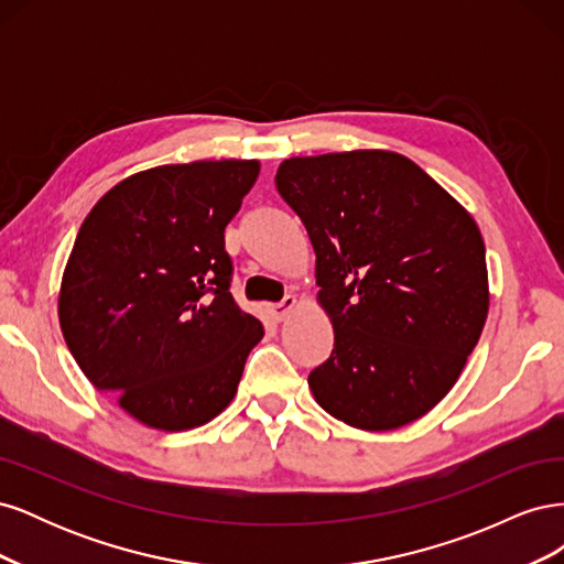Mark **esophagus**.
Returning a JSON list of instances; mask_svg holds the SVG:
<instances>
[{
	"label": "esophagus",
	"mask_w": 564,
	"mask_h": 564,
	"mask_svg": "<svg viewBox=\"0 0 564 564\" xmlns=\"http://www.w3.org/2000/svg\"><path fill=\"white\" fill-rule=\"evenodd\" d=\"M296 296H284L280 303H268V313L272 315V319L282 322L289 313H292L296 308Z\"/></svg>",
	"instance_id": "34e87169"
}]
</instances>
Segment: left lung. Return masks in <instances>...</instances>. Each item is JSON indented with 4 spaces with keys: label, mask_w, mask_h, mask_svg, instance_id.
Instances as JSON below:
<instances>
[{
    "label": "left lung",
    "mask_w": 564,
    "mask_h": 564,
    "mask_svg": "<svg viewBox=\"0 0 564 564\" xmlns=\"http://www.w3.org/2000/svg\"><path fill=\"white\" fill-rule=\"evenodd\" d=\"M275 185L308 230L317 301L334 327L332 357L308 377L317 404L360 431L429 414L489 311L473 216L390 150L284 160Z\"/></svg>",
    "instance_id": "8db88e82"
}]
</instances>
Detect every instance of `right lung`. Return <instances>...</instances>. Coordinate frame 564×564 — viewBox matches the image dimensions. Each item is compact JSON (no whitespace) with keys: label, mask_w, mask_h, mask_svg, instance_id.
I'll list each match as a JSON object with an SVG mask.
<instances>
[{"label":"right lung","mask_w":564,"mask_h":564,"mask_svg":"<svg viewBox=\"0 0 564 564\" xmlns=\"http://www.w3.org/2000/svg\"><path fill=\"white\" fill-rule=\"evenodd\" d=\"M256 160L139 172L96 202L67 259L58 319L98 390L158 431H191L232 402L263 324L230 294L226 226Z\"/></svg>","instance_id":"add662e5"}]
</instances>
